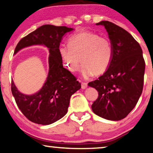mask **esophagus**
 Instances as JSON below:
<instances>
[{
    "mask_svg": "<svg viewBox=\"0 0 153 153\" xmlns=\"http://www.w3.org/2000/svg\"><path fill=\"white\" fill-rule=\"evenodd\" d=\"M87 86H88L87 83H86V82H82V89H86Z\"/></svg>",
    "mask_w": 153,
    "mask_h": 153,
    "instance_id": "34e87169",
    "label": "esophagus"
}]
</instances>
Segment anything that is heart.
<instances>
[{"label": "heart", "instance_id": "heart-1", "mask_svg": "<svg viewBox=\"0 0 153 153\" xmlns=\"http://www.w3.org/2000/svg\"><path fill=\"white\" fill-rule=\"evenodd\" d=\"M59 53L63 66L71 73L84 65L82 73L88 79L107 70L112 61L113 48L108 38L91 32H81L72 35L68 45L59 46Z\"/></svg>", "mask_w": 153, "mask_h": 153}]
</instances>
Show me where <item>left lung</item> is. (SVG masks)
I'll use <instances>...</instances> for the list:
<instances>
[{
  "label": "left lung",
  "mask_w": 153,
  "mask_h": 153,
  "mask_svg": "<svg viewBox=\"0 0 153 153\" xmlns=\"http://www.w3.org/2000/svg\"><path fill=\"white\" fill-rule=\"evenodd\" d=\"M105 27L113 48L112 61L98 79L88 83L98 92L92 105L96 115L119 121L135 107L142 92L145 62L142 50L130 33L108 21L97 24Z\"/></svg>",
  "instance_id": "left-lung-1"
}]
</instances>
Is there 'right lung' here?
Segmentation results:
<instances>
[{
	"mask_svg": "<svg viewBox=\"0 0 153 153\" xmlns=\"http://www.w3.org/2000/svg\"><path fill=\"white\" fill-rule=\"evenodd\" d=\"M74 29L66 26L44 25L18 42L14 55L33 45H43L48 49V74L39 91L27 95L19 92L11 80V92L17 107L30 121L49 125L66 115L71 96L81 88L76 77L64 68L59 48L66 33Z\"/></svg>",
	"mask_w": 153,
	"mask_h": 153,
	"instance_id": "1",
	"label": "right lung"
}]
</instances>
